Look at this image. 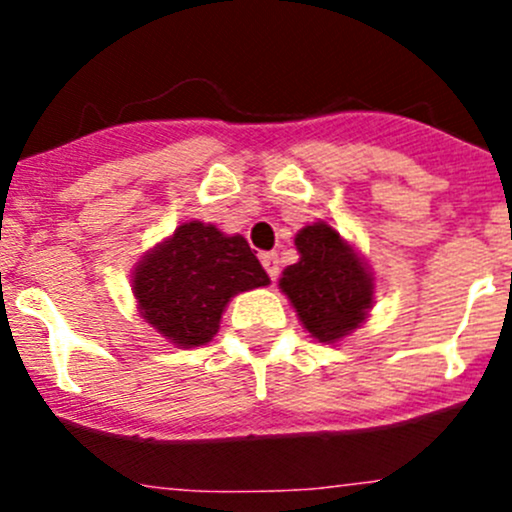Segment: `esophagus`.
<instances>
[{"label":"esophagus","instance_id":"esophagus-1","mask_svg":"<svg viewBox=\"0 0 512 512\" xmlns=\"http://www.w3.org/2000/svg\"><path fill=\"white\" fill-rule=\"evenodd\" d=\"M260 260L262 267L267 270V275H270L272 280H277V277H280V257H277V252H262Z\"/></svg>","mask_w":512,"mask_h":512}]
</instances>
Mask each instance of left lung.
<instances>
[{
  "instance_id": "8db88e82",
  "label": "left lung",
  "mask_w": 512,
  "mask_h": 512,
  "mask_svg": "<svg viewBox=\"0 0 512 512\" xmlns=\"http://www.w3.org/2000/svg\"><path fill=\"white\" fill-rule=\"evenodd\" d=\"M299 262L282 272L280 289L299 322L319 342H339L366 319L374 280L356 250L327 223L302 227L294 237Z\"/></svg>"
}]
</instances>
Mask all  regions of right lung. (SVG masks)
I'll return each instance as SVG.
<instances>
[{
    "mask_svg": "<svg viewBox=\"0 0 512 512\" xmlns=\"http://www.w3.org/2000/svg\"><path fill=\"white\" fill-rule=\"evenodd\" d=\"M270 285L242 235H223L200 220L183 223L133 270L141 317L178 347H203L237 292Z\"/></svg>",
    "mask_w": 512,
    "mask_h": 512,
    "instance_id": "add662e5",
    "label": "right lung"
}]
</instances>
